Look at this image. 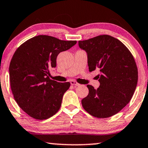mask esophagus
<instances>
[{
  "instance_id": "esophagus-1",
  "label": "esophagus",
  "mask_w": 148,
  "mask_h": 148,
  "mask_svg": "<svg viewBox=\"0 0 148 148\" xmlns=\"http://www.w3.org/2000/svg\"><path fill=\"white\" fill-rule=\"evenodd\" d=\"M71 84L73 85V86H79V85H80L79 83H78L77 82H76V81H71Z\"/></svg>"
}]
</instances>
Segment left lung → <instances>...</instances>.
<instances>
[{"label": "left lung", "mask_w": 148, "mask_h": 148, "mask_svg": "<svg viewBox=\"0 0 148 148\" xmlns=\"http://www.w3.org/2000/svg\"><path fill=\"white\" fill-rule=\"evenodd\" d=\"M79 46L87 52L89 71H100L99 88L87 85L89 94L81 100L83 108L97 118L113 116L130 101L136 90L138 71L134 57L120 40L108 35L79 40Z\"/></svg>", "instance_id": "8db88e82"}]
</instances>
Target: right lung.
I'll return each instance as SVG.
<instances>
[{"label": "right lung", "mask_w": 148, "mask_h": 148, "mask_svg": "<svg viewBox=\"0 0 148 148\" xmlns=\"http://www.w3.org/2000/svg\"><path fill=\"white\" fill-rule=\"evenodd\" d=\"M77 43L48 35L30 38L18 47L10 61V83L14 100L30 117L43 120L61 108L70 83L49 78V71L57 66V57Z\"/></svg>", "instance_id": "right-lung-1"}]
</instances>
